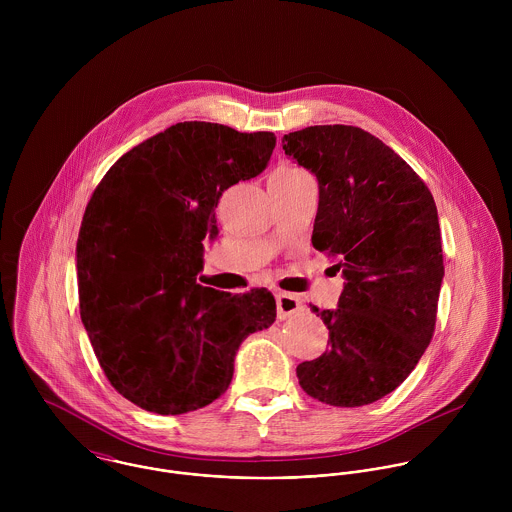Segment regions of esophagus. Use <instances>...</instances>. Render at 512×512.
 <instances>
[{"label": "esophagus", "instance_id": "34e87169", "mask_svg": "<svg viewBox=\"0 0 512 512\" xmlns=\"http://www.w3.org/2000/svg\"><path fill=\"white\" fill-rule=\"evenodd\" d=\"M276 305H278V317L288 319L301 309V299L292 293L280 292L276 295Z\"/></svg>", "mask_w": 512, "mask_h": 512}]
</instances>
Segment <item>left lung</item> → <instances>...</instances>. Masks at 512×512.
<instances>
[{
    "label": "left lung",
    "mask_w": 512,
    "mask_h": 512,
    "mask_svg": "<svg viewBox=\"0 0 512 512\" xmlns=\"http://www.w3.org/2000/svg\"><path fill=\"white\" fill-rule=\"evenodd\" d=\"M319 183L311 242L343 272L337 309L319 311L329 349L297 366L319 402L365 406L396 390L428 349L443 254L426 183L394 149L355 126H309L282 140Z\"/></svg>",
    "instance_id": "obj_1"
}]
</instances>
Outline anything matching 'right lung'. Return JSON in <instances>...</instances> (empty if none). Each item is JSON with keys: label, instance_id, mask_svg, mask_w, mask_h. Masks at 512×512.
<instances>
[{"label": "right lung", "instance_id": "1", "mask_svg": "<svg viewBox=\"0 0 512 512\" xmlns=\"http://www.w3.org/2000/svg\"><path fill=\"white\" fill-rule=\"evenodd\" d=\"M272 132L181 122L124 153L94 189L76 242L80 319L110 384L161 416L228 388L240 343L276 321L266 288L197 284L224 189L260 175Z\"/></svg>", "mask_w": 512, "mask_h": 512}]
</instances>
